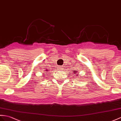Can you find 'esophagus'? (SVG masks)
Masks as SVG:
<instances>
[{
	"label": "esophagus",
	"mask_w": 121,
	"mask_h": 121,
	"mask_svg": "<svg viewBox=\"0 0 121 121\" xmlns=\"http://www.w3.org/2000/svg\"><path fill=\"white\" fill-rule=\"evenodd\" d=\"M58 70H61L62 69V68H61V67H60V66H58Z\"/></svg>",
	"instance_id": "34e87169"
}]
</instances>
